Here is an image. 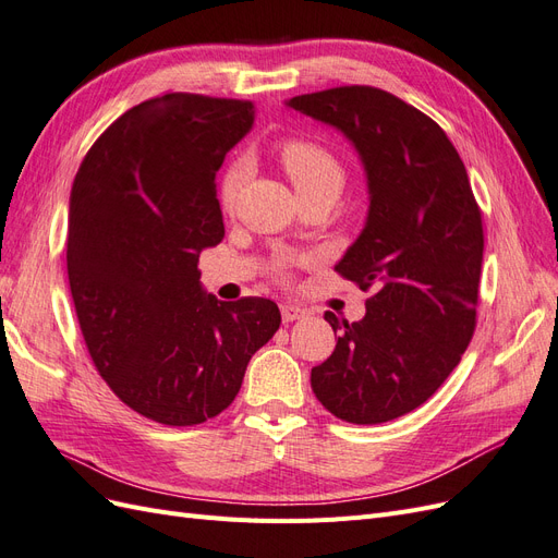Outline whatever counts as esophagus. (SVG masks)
<instances>
[{
	"instance_id": "1",
	"label": "esophagus",
	"mask_w": 558,
	"mask_h": 558,
	"mask_svg": "<svg viewBox=\"0 0 558 558\" xmlns=\"http://www.w3.org/2000/svg\"><path fill=\"white\" fill-rule=\"evenodd\" d=\"M305 316V310L298 307V305H281V318L283 324H291V320H298Z\"/></svg>"
}]
</instances>
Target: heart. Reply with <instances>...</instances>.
I'll return each mask as SVG.
<instances>
[{
  "label": "heart",
  "mask_w": 558,
  "mask_h": 558,
  "mask_svg": "<svg viewBox=\"0 0 558 558\" xmlns=\"http://www.w3.org/2000/svg\"><path fill=\"white\" fill-rule=\"evenodd\" d=\"M286 174L293 181L298 195L312 191L340 193L344 185V167L328 148L307 140H286L277 148ZM244 181V165L232 162L218 185V202L226 211L234 207Z\"/></svg>",
  "instance_id": "b5f03b06"
}]
</instances>
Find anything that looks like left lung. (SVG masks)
Returning <instances> with one entry per match:
<instances>
[{
    "label": "left lung",
    "instance_id": "1",
    "mask_svg": "<svg viewBox=\"0 0 558 558\" xmlns=\"http://www.w3.org/2000/svg\"><path fill=\"white\" fill-rule=\"evenodd\" d=\"M289 107L344 132L367 174L369 211L335 272L369 291L312 367L318 402L349 424H384L424 404L459 365L477 326L482 211L445 130L373 86L298 95Z\"/></svg>",
    "mask_w": 558,
    "mask_h": 558
}]
</instances>
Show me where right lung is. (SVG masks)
I'll use <instances>...</instances> for the list:
<instances>
[{
    "mask_svg": "<svg viewBox=\"0 0 558 558\" xmlns=\"http://www.w3.org/2000/svg\"><path fill=\"white\" fill-rule=\"evenodd\" d=\"M253 118L248 99L150 97L99 134L72 185L66 275L83 340L111 391L165 426L221 414L281 324L272 300L221 302L199 286V251L226 234L216 172Z\"/></svg>",
    "mask_w": 558,
    "mask_h": 558,
    "instance_id": "add662e5",
    "label": "right lung"
}]
</instances>
